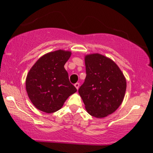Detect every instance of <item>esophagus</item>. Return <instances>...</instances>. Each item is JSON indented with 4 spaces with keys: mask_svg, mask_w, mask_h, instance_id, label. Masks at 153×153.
Listing matches in <instances>:
<instances>
[{
    "mask_svg": "<svg viewBox=\"0 0 153 153\" xmlns=\"http://www.w3.org/2000/svg\"><path fill=\"white\" fill-rule=\"evenodd\" d=\"M75 87L76 88L77 90H78L79 87H80V83H78V82H76V83L75 84Z\"/></svg>",
    "mask_w": 153,
    "mask_h": 153,
    "instance_id": "esophagus-1",
    "label": "esophagus"
}]
</instances>
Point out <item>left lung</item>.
Returning <instances> with one entry per match:
<instances>
[{"label":"left lung","mask_w":153,"mask_h":153,"mask_svg":"<svg viewBox=\"0 0 153 153\" xmlns=\"http://www.w3.org/2000/svg\"><path fill=\"white\" fill-rule=\"evenodd\" d=\"M86 77L78 93L89 114L103 118L122 104L127 80L111 59L99 53L85 56Z\"/></svg>","instance_id":"left-lung-1"}]
</instances>
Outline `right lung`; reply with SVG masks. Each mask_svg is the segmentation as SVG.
<instances>
[{"mask_svg":"<svg viewBox=\"0 0 153 153\" xmlns=\"http://www.w3.org/2000/svg\"><path fill=\"white\" fill-rule=\"evenodd\" d=\"M71 54L63 50L48 52L31 67L26 76V89L37 109L48 114L57 111L77 91L64 68Z\"/></svg>","mask_w":153,"mask_h":153,"instance_id":"1","label":"right lung"}]
</instances>
